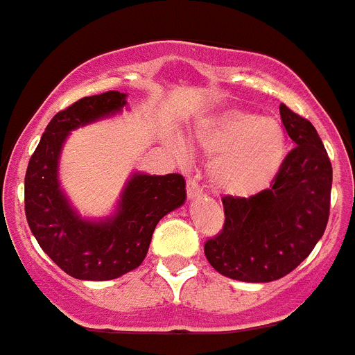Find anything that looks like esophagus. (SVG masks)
Segmentation results:
<instances>
[{"instance_id": "34e87169", "label": "esophagus", "mask_w": 355, "mask_h": 355, "mask_svg": "<svg viewBox=\"0 0 355 355\" xmlns=\"http://www.w3.org/2000/svg\"><path fill=\"white\" fill-rule=\"evenodd\" d=\"M187 196L188 199H196V197L202 196V190H200V187L193 180L187 181Z\"/></svg>"}]
</instances>
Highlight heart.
Returning <instances> with one entry per match:
<instances>
[{
    "mask_svg": "<svg viewBox=\"0 0 355 355\" xmlns=\"http://www.w3.org/2000/svg\"><path fill=\"white\" fill-rule=\"evenodd\" d=\"M196 142L211 155V188L229 197H249L268 187L286 156V135L277 121L236 108L200 122Z\"/></svg>",
    "mask_w": 355,
    "mask_h": 355,
    "instance_id": "obj_1",
    "label": "heart"
}]
</instances>
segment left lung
Listing matches in <instances>:
<instances>
[{
	"label": "left lung",
	"instance_id": "1",
	"mask_svg": "<svg viewBox=\"0 0 355 355\" xmlns=\"http://www.w3.org/2000/svg\"><path fill=\"white\" fill-rule=\"evenodd\" d=\"M295 147L272 187L249 197H224L220 234L205 245L218 274L243 283H270L295 270L325 231L332 167L324 144L307 119L279 106Z\"/></svg>",
	"mask_w": 355,
	"mask_h": 355
}]
</instances>
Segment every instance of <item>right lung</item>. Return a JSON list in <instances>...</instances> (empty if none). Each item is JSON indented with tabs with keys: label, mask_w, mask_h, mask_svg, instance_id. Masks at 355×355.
Returning a JSON list of instances; mask_svg holds the SVG:
<instances>
[{
	"label": "right lung",
	"mask_w": 355,
	"mask_h": 355,
	"mask_svg": "<svg viewBox=\"0 0 355 355\" xmlns=\"http://www.w3.org/2000/svg\"><path fill=\"white\" fill-rule=\"evenodd\" d=\"M126 106L128 94L119 90L83 97L51 119L28 163V225L44 252L81 281H110L139 268L156 224L187 200L181 174L133 172L110 215L89 218L72 206L58 178L65 140L71 131L119 115Z\"/></svg>",
	"instance_id": "right-lung-1"
}]
</instances>
